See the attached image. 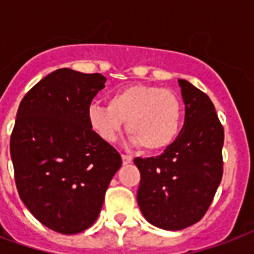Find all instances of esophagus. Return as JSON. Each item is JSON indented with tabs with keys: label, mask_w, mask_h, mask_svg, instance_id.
<instances>
[{
	"label": "esophagus",
	"mask_w": 254,
	"mask_h": 254,
	"mask_svg": "<svg viewBox=\"0 0 254 254\" xmlns=\"http://www.w3.org/2000/svg\"><path fill=\"white\" fill-rule=\"evenodd\" d=\"M131 161H133V157H131V155L123 154V163H124V165H127V163H130Z\"/></svg>",
	"instance_id": "34e87169"
}]
</instances>
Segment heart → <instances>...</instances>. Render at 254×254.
<instances>
[{"label":"heart","instance_id":"1","mask_svg":"<svg viewBox=\"0 0 254 254\" xmlns=\"http://www.w3.org/2000/svg\"><path fill=\"white\" fill-rule=\"evenodd\" d=\"M183 105L175 92L149 84H133L113 92L108 107L88 108L89 127L105 142H113L127 121V134L143 150L166 149L181 130Z\"/></svg>","mask_w":254,"mask_h":254}]
</instances>
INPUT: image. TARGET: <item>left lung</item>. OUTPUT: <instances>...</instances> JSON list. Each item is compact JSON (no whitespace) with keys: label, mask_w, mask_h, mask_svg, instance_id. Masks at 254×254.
<instances>
[{"label":"left lung","mask_w":254,"mask_h":254,"mask_svg":"<svg viewBox=\"0 0 254 254\" xmlns=\"http://www.w3.org/2000/svg\"><path fill=\"white\" fill-rule=\"evenodd\" d=\"M185 124L162 154L135 158L141 173L137 201L155 227L179 231L204 216L223 178L224 129L212 101L187 80H178Z\"/></svg>","instance_id":"8db88e82"}]
</instances>
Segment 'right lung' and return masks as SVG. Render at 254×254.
<instances>
[{
	"label": "right lung",
	"instance_id": "right-lung-1",
	"mask_svg": "<svg viewBox=\"0 0 254 254\" xmlns=\"http://www.w3.org/2000/svg\"><path fill=\"white\" fill-rule=\"evenodd\" d=\"M107 79L69 68L54 71L22 99L10 135L21 200L47 228L73 235L89 228L112 178L123 165L87 119Z\"/></svg>",
	"mask_w": 254,
	"mask_h": 254
}]
</instances>
